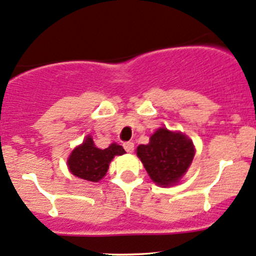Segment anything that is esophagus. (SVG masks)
<instances>
[{
    "mask_svg": "<svg viewBox=\"0 0 256 256\" xmlns=\"http://www.w3.org/2000/svg\"><path fill=\"white\" fill-rule=\"evenodd\" d=\"M123 148H124L127 152H132L134 150V142H127L123 144Z\"/></svg>",
    "mask_w": 256,
    "mask_h": 256,
    "instance_id": "esophagus-1",
    "label": "esophagus"
}]
</instances>
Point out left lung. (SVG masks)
I'll return each mask as SVG.
<instances>
[{
	"label": "left lung",
	"mask_w": 256,
	"mask_h": 256,
	"mask_svg": "<svg viewBox=\"0 0 256 256\" xmlns=\"http://www.w3.org/2000/svg\"><path fill=\"white\" fill-rule=\"evenodd\" d=\"M136 155L152 182L170 186L180 182L189 168L195 149L184 134L160 128L150 136L149 144L136 148Z\"/></svg>",
	"instance_id": "8db88e82"
}]
</instances>
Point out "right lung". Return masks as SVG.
Masks as SVG:
<instances>
[{
	"mask_svg": "<svg viewBox=\"0 0 256 256\" xmlns=\"http://www.w3.org/2000/svg\"><path fill=\"white\" fill-rule=\"evenodd\" d=\"M123 154H126L124 149L116 142L110 145L107 149H98L95 146L92 136H88L83 144L72 151L67 164L76 177L89 182H98L106 174L112 158Z\"/></svg>",
	"mask_w": 256,
	"mask_h": 256,
	"instance_id": "1",
	"label": "right lung"
}]
</instances>
